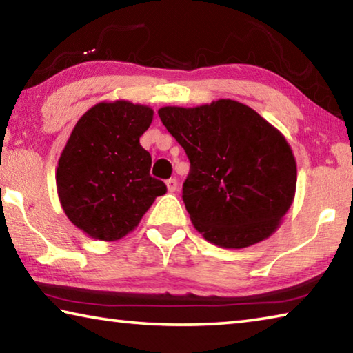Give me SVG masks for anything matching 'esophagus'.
I'll use <instances>...</instances> for the list:
<instances>
[{"instance_id": "esophagus-1", "label": "esophagus", "mask_w": 353, "mask_h": 353, "mask_svg": "<svg viewBox=\"0 0 353 353\" xmlns=\"http://www.w3.org/2000/svg\"><path fill=\"white\" fill-rule=\"evenodd\" d=\"M166 188H168L170 193H174L177 190V181L176 179H170V181H166Z\"/></svg>"}]
</instances>
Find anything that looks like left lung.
Masks as SVG:
<instances>
[{"label": "left lung", "mask_w": 353, "mask_h": 353, "mask_svg": "<svg viewBox=\"0 0 353 353\" xmlns=\"http://www.w3.org/2000/svg\"><path fill=\"white\" fill-rule=\"evenodd\" d=\"M159 117L190 160L182 198L194 229L225 249L270 238L296 194V159L282 132L234 99L166 105Z\"/></svg>", "instance_id": "obj_1"}]
</instances>
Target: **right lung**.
Returning <instances> with one entry per match:
<instances>
[{
    "instance_id": "add662e5",
    "label": "right lung",
    "mask_w": 353,
    "mask_h": 353,
    "mask_svg": "<svg viewBox=\"0 0 353 353\" xmlns=\"http://www.w3.org/2000/svg\"><path fill=\"white\" fill-rule=\"evenodd\" d=\"M154 110L129 101H104L76 123L59 159L57 194L83 234L117 241L132 232L166 185L151 177V154L140 137Z\"/></svg>"
}]
</instances>
